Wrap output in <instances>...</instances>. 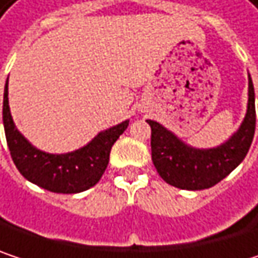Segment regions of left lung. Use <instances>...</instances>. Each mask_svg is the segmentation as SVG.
Masks as SVG:
<instances>
[{
  "label": "left lung",
  "instance_id": "left-lung-1",
  "mask_svg": "<svg viewBox=\"0 0 258 258\" xmlns=\"http://www.w3.org/2000/svg\"><path fill=\"white\" fill-rule=\"evenodd\" d=\"M248 92V110L240 128L229 142L214 149H192L158 122L148 119L152 161L160 176L182 189H205L232 173L248 154L255 131V100L251 78Z\"/></svg>",
  "mask_w": 258,
  "mask_h": 258
}]
</instances>
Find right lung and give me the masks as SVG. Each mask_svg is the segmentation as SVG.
<instances>
[{
  "mask_svg": "<svg viewBox=\"0 0 258 258\" xmlns=\"http://www.w3.org/2000/svg\"><path fill=\"white\" fill-rule=\"evenodd\" d=\"M7 88L6 83L3 121L10 155L22 176L47 191L62 194H75L94 186L103 176L109 164L110 149L127 130L128 121L100 133L91 143L75 152L46 154L35 149L15 127L9 109Z\"/></svg>",
  "mask_w": 258,
  "mask_h": 258,
  "instance_id": "obj_1",
  "label": "right lung"
}]
</instances>
